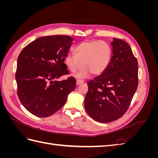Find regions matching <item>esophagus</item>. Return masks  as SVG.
Masks as SVG:
<instances>
[{
	"mask_svg": "<svg viewBox=\"0 0 158 158\" xmlns=\"http://www.w3.org/2000/svg\"><path fill=\"white\" fill-rule=\"evenodd\" d=\"M82 83H84V81L83 80H78L77 81H76V85H80V84H82Z\"/></svg>",
	"mask_w": 158,
	"mask_h": 158,
	"instance_id": "obj_1",
	"label": "esophagus"
}]
</instances>
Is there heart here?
I'll return each instance as SVG.
<instances>
[{
    "label": "heart",
    "instance_id": "1",
    "mask_svg": "<svg viewBox=\"0 0 158 158\" xmlns=\"http://www.w3.org/2000/svg\"><path fill=\"white\" fill-rule=\"evenodd\" d=\"M76 55L69 53L65 57V63L72 73L77 72V78H85L92 73L98 76L103 73L111 63L112 50L106 42L88 40L81 42L75 47Z\"/></svg>",
    "mask_w": 158,
    "mask_h": 158
}]
</instances>
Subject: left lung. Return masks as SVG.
<instances>
[{"label": "left lung", "mask_w": 158, "mask_h": 158, "mask_svg": "<svg viewBox=\"0 0 158 158\" xmlns=\"http://www.w3.org/2000/svg\"><path fill=\"white\" fill-rule=\"evenodd\" d=\"M111 63L103 73L88 83L85 109L99 123L121 118L130 106L138 84V61L127 42L113 38Z\"/></svg>", "instance_id": "left-lung-1"}]
</instances>
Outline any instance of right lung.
Listing matches in <instances>:
<instances>
[{"instance_id":"obj_1","label":"right lung","mask_w":158,"mask_h":158,"mask_svg":"<svg viewBox=\"0 0 158 158\" xmlns=\"http://www.w3.org/2000/svg\"><path fill=\"white\" fill-rule=\"evenodd\" d=\"M73 39L69 35L37 38L26 46L18 56L16 80L20 101L38 117L54 114L65 104L76 87V80L57 81L69 71L64 63Z\"/></svg>"}]
</instances>
